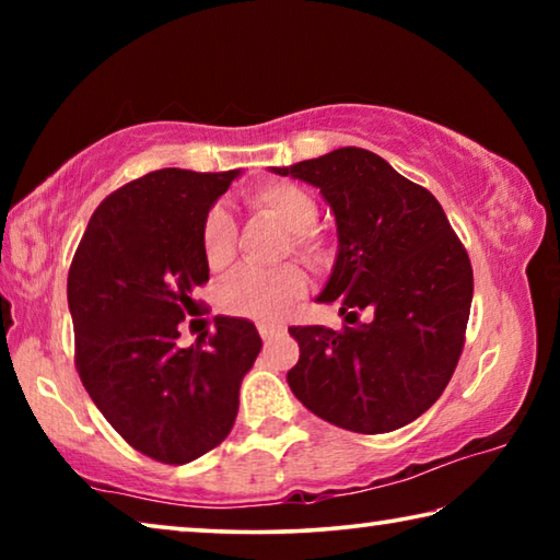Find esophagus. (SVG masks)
<instances>
[{"label":"esophagus","instance_id":"1","mask_svg":"<svg viewBox=\"0 0 560 560\" xmlns=\"http://www.w3.org/2000/svg\"><path fill=\"white\" fill-rule=\"evenodd\" d=\"M257 328H259V334H261V338H264V340H269V338L279 336V334H283V330H287V326H281V324H269V320H261V324H259Z\"/></svg>","mask_w":560,"mask_h":560}]
</instances>
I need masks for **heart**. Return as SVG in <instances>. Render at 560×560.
I'll use <instances>...</instances> for the list:
<instances>
[{
  "label": "heart",
  "mask_w": 560,
  "mask_h": 560,
  "mask_svg": "<svg viewBox=\"0 0 560 560\" xmlns=\"http://www.w3.org/2000/svg\"><path fill=\"white\" fill-rule=\"evenodd\" d=\"M252 210L271 217L281 230H287L283 252H293L306 264L320 267L328 259L326 240L314 226L318 205L306 189L291 183H267L246 195ZM236 224L224 207H212L202 222V254L207 267L220 271L234 257ZM306 293V277L296 264H283L277 269H242L224 283L220 306L224 314L269 320L283 314V308Z\"/></svg>",
  "instance_id": "1"
}]
</instances>
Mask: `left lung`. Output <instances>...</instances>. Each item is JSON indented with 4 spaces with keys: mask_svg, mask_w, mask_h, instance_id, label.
Returning a JSON list of instances; mask_svg holds the SVG:
<instances>
[{
    "mask_svg": "<svg viewBox=\"0 0 560 560\" xmlns=\"http://www.w3.org/2000/svg\"><path fill=\"white\" fill-rule=\"evenodd\" d=\"M320 189L336 214L338 257L320 303L368 324L291 326L299 363L291 393L336 428L383 434L438 402L459 363L474 273L430 189L363 148L271 167Z\"/></svg>",
    "mask_w": 560,
    "mask_h": 560,
    "instance_id": "1",
    "label": "left lung"
}]
</instances>
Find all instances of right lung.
Instances as JSON below:
<instances>
[{"label": "right lung", "mask_w": 560, "mask_h": 560, "mask_svg": "<svg viewBox=\"0 0 560 560\" xmlns=\"http://www.w3.org/2000/svg\"><path fill=\"white\" fill-rule=\"evenodd\" d=\"M236 175L165 167L122 185L93 212L69 269L81 383L132 450L163 464L202 457L232 432L261 350L257 326L230 316L202 343H177L210 279L205 214Z\"/></svg>", "instance_id": "add662e5"}]
</instances>
